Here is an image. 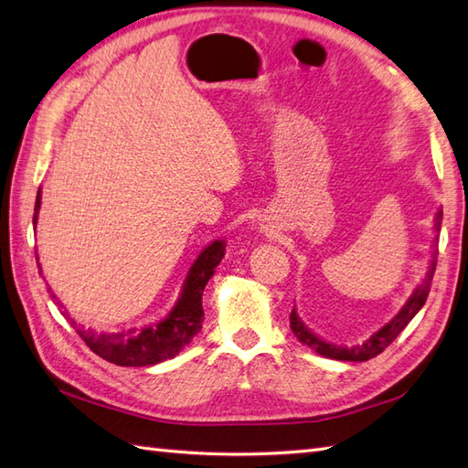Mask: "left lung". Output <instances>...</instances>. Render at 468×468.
I'll use <instances>...</instances> for the list:
<instances>
[{
    "label": "left lung",
    "instance_id": "obj_1",
    "mask_svg": "<svg viewBox=\"0 0 468 468\" xmlns=\"http://www.w3.org/2000/svg\"><path fill=\"white\" fill-rule=\"evenodd\" d=\"M441 220H442V208H439V212L435 216L437 230H441ZM435 266H437V260H432L427 278L423 280V283H419V286L415 288V292L411 293V298L405 302V305L401 307V310H399V314L393 317L391 322H387L381 329H378V332H375L369 339L363 341L361 346H351V347L335 346V344H329V341H325L322 337H317L312 332V329H307L305 324L300 320V315H298V312H295V307L290 314L292 332H293L295 337L302 341L303 346L312 347L315 353H320V356H324V357L337 359V361H367L375 356H379V353L387 346L393 344V339L403 332L407 324L411 322L420 307L425 305L427 295L431 292V282H432V273H435Z\"/></svg>",
    "mask_w": 468,
    "mask_h": 468
}]
</instances>
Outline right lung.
I'll list each match as a JSON object with an SVG mask.
<instances>
[{"label":"right lung","mask_w":468,"mask_h":468,"mask_svg":"<svg viewBox=\"0 0 468 468\" xmlns=\"http://www.w3.org/2000/svg\"><path fill=\"white\" fill-rule=\"evenodd\" d=\"M41 208V188L37 190L36 198V214H33V224H37V214ZM226 252L224 240H214L202 250L195 264L190 266L186 280L182 283L180 298L175 303L173 310L165 317V320L151 324L141 329H127V332L117 334H105L95 332V329L77 327V334L89 346V349L97 353L99 357L107 359L109 363H115L121 367H144L154 366L166 359H173L175 356L188 346L192 337H195L202 329L204 310H202V292L207 288L208 280L214 276L216 266L220 264ZM37 260V254H36ZM41 271V266H39ZM51 292V290H49ZM51 298L57 305L63 307V303L57 300V295L51 292ZM67 315V310L63 312ZM73 325H77L69 315H67Z\"/></svg>","instance_id":"1"}]
</instances>
